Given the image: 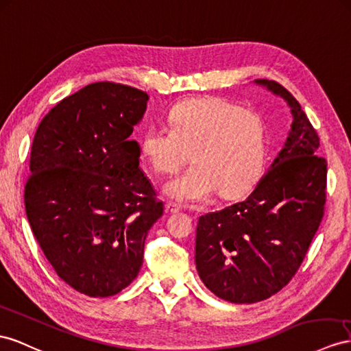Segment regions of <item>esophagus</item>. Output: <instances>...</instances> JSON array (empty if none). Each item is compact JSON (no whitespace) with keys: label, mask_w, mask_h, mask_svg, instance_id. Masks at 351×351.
<instances>
[{"label":"esophagus","mask_w":351,"mask_h":351,"mask_svg":"<svg viewBox=\"0 0 351 351\" xmlns=\"http://www.w3.org/2000/svg\"><path fill=\"white\" fill-rule=\"evenodd\" d=\"M165 210H166V213H178V212L181 210V209H179L176 204H173V203H169V202H167V203L165 204Z\"/></svg>","instance_id":"34e87169"}]
</instances>
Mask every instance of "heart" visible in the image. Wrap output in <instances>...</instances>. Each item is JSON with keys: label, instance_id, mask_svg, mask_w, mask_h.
I'll return each instance as SVG.
<instances>
[{"label": "heart", "instance_id": "b5f03b06", "mask_svg": "<svg viewBox=\"0 0 351 351\" xmlns=\"http://www.w3.org/2000/svg\"><path fill=\"white\" fill-rule=\"evenodd\" d=\"M170 128L149 125L141 139L148 165L175 175L193 166L165 191L179 203L195 204L218 193L231 199L246 193L261 176L267 158V129L258 111L218 96H197L176 104Z\"/></svg>", "mask_w": 351, "mask_h": 351}]
</instances>
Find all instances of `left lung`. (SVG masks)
<instances>
[{
  "label": "left lung",
  "mask_w": 351,
  "mask_h": 351,
  "mask_svg": "<svg viewBox=\"0 0 351 351\" xmlns=\"http://www.w3.org/2000/svg\"><path fill=\"white\" fill-rule=\"evenodd\" d=\"M291 106L283 149L243 202L200 217L195 265L204 286L234 304L277 293L301 267L326 202V160L298 101L277 82L256 80Z\"/></svg>",
  "instance_id": "obj_1"
}]
</instances>
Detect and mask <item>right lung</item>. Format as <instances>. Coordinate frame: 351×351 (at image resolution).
Wrapping results in <instances>:
<instances>
[{
  "label": "right lung",
  "instance_id": "right-lung-1",
  "mask_svg": "<svg viewBox=\"0 0 351 351\" xmlns=\"http://www.w3.org/2000/svg\"><path fill=\"white\" fill-rule=\"evenodd\" d=\"M147 101L125 84H88L51 108L34 136L23 194L34 237L62 280L93 298L136 278L163 215L130 141Z\"/></svg>",
  "mask_w": 351,
  "mask_h": 351
}]
</instances>
